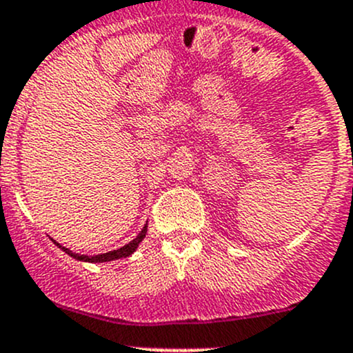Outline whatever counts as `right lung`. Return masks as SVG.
I'll list each match as a JSON object with an SVG mask.
<instances>
[{"label":"right lung","instance_id":"1","mask_svg":"<svg viewBox=\"0 0 353 353\" xmlns=\"http://www.w3.org/2000/svg\"><path fill=\"white\" fill-rule=\"evenodd\" d=\"M147 229H148V225H147V223H145V227H143V229H141V232L138 234V236L134 237V239L131 241V243L124 244L123 248L116 249V251H109V252H104V254H94V256H87V254H78V252H73V251H70V249L65 248V245H61V244H59V243H56V241H54V244L58 245V248H61L63 251L66 252V254H70V256H71V258L78 259V261H85V263H105V261H114V259L128 258V256H131V254H133V252L137 251V248H138V245H140L141 241L145 239V236H147Z\"/></svg>","mask_w":353,"mask_h":353}]
</instances>
